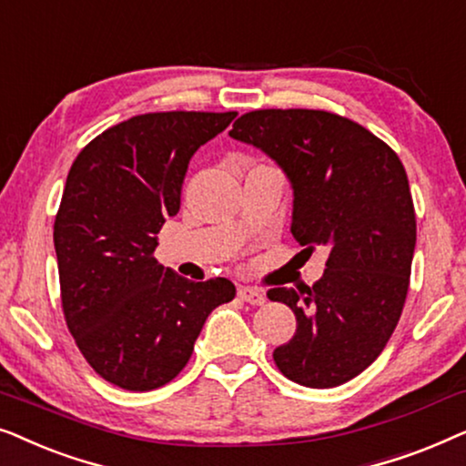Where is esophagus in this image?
Returning <instances> with one entry per match:
<instances>
[{"instance_id":"34e87169","label":"esophagus","mask_w":466,"mask_h":466,"mask_svg":"<svg viewBox=\"0 0 466 466\" xmlns=\"http://www.w3.org/2000/svg\"><path fill=\"white\" fill-rule=\"evenodd\" d=\"M238 295H239L241 301H246V303H250V305H263L267 301V297H265L263 290H260V289H250V286H239Z\"/></svg>"}]
</instances>
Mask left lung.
I'll return each instance as SVG.
<instances>
[{
	"instance_id": "obj_1",
	"label": "left lung",
	"mask_w": 466,
	"mask_h": 466,
	"mask_svg": "<svg viewBox=\"0 0 466 466\" xmlns=\"http://www.w3.org/2000/svg\"><path fill=\"white\" fill-rule=\"evenodd\" d=\"M228 136L282 167L292 238L329 250L314 286L267 292L297 316L273 360L301 386L346 384L386 348L410 289L416 212L403 163L365 127L324 110H254Z\"/></svg>"
}]
</instances>
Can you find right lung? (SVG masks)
<instances>
[{
  "label": "right lung",
  "instance_id": "right-lung-1",
  "mask_svg": "<svg viewBox=\"0 0 466 466\" xmlns=\"http://www.w3.org/2000/svg\"><path fill=\"white\" fill-rule=\"evenodd\" d=\"M235 116L139 114L88 142L69 169L53 233L63 314L114 386L146 392L174 380L212 309L235 297L227 278L190 282L155 258L190 158Z\"/></svg>",
  "mask_w": 466,
  "mask_h": 466
}]
</instances>
